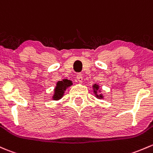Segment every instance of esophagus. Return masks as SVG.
Masks as SVG:
<instances>
[{"label": "esophagus", "mask_w": 153, "mask_h": 153, "mask_svg": "<svg viewBox=\"0 0 153 153\" xmlns=\"http://www.w3.org/2000/svg\"><path fill=\"white\" fill-rule=\"evenodd\" d=\"M77 80H78L80 83H82V82H83V75H82L81 74L77 75Z\"/></svg>", "instance_id": "obj_1"}]
</instances>
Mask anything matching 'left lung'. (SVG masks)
<instances>
[{"mask_svg": "<svg viewBox=\"0 0 153 153\" xmlns=\"http://www.w3.org/2000/svg\"><path fill=\"white\" fill-rule=\"evenodd\" d=\"M93 88V93L94 94V96L97 98V99H102L104 98L103 94H101V89H100V85L97 84V83H94L92 85Z\"/></svg>", "mask_w": 153, "mask_h": 153, "instance_id": "8db88e82", "label": "left lung"}]
</instances>
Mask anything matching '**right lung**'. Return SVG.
<instances>
[{"label": "right lung", "mask_w": 153, "mask_h": 153, "mask_svg": "<svg viewBox=\"0 0 153 153\" xmlns=\"http://www.w3.org/2000/svg\"><path fill=\"white\" fill-rule=\"evenodd\" d=\"M72 85V81L68 79H63L62 81H59L56 83V86L54 88L53 94L52 96V99L53 100H59L62 99L64 96V92L67 88Z\"/></svg>", "instance_id": "right-lung-1"}]
</instances>
